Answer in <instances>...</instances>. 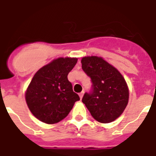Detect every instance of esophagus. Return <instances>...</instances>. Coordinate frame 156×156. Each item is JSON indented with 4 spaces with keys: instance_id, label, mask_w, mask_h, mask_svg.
Masks as SVG:
<instances>
[{
    "instance_id": "esophagus-1",
    "label": "esophagus",
    "mask_w": 156,
    "mask_h": 156,
    "mask_svg": "<svg viewBox=\"0 0 156 156\" xmlns=\"http://www.w3.org/2000/svg\"><path fill=\"white\" fill-rule=\"evenodd\" d=\"M83 95H84V91H82L81 93H79V97H80V99H83Z\"/></svg>"
}]
</instances>
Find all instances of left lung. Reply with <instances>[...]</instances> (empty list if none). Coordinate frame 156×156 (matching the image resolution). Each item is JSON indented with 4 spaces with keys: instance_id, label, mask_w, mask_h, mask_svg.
I'll use <instances>...</instances> for the list:
<instances>
[{
    "instance_id": "1",
    "label": "left lung",
    "mask_w": 156,
    "mask_h": 156,
    "mask_svg": "<svg viewBox=\"0 0 156 156\" xmlns=\"http://www.w3.org/2000/svg\"><path fill=\"white\" fill-rule=\"evenodd\" d=\"M81 62L92 83L91 89L84 94L82 101L99 122L115 121L128 104L129 90L123 76L101 57L85 56Z\"/></svg>"
}]
</instances>
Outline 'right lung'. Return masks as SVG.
<instances>
[{
	"mask_svg": "<svg viewBox=\"0 0 156 156\" xmlns=\"http://www.w3.org/2000/svg\"><path fill=\"white\" fill-rule=\"evenodd\" d=\"M77 58H57L36 72L26 93V101L32 114L47 124L57 123L68 116L76 101L69 73Z\"/></svg>",
	"mask_w": 156,
	"mask_h": 156,
	"instance_id": "1",
	"label": "right lung"
}]
</instances>
